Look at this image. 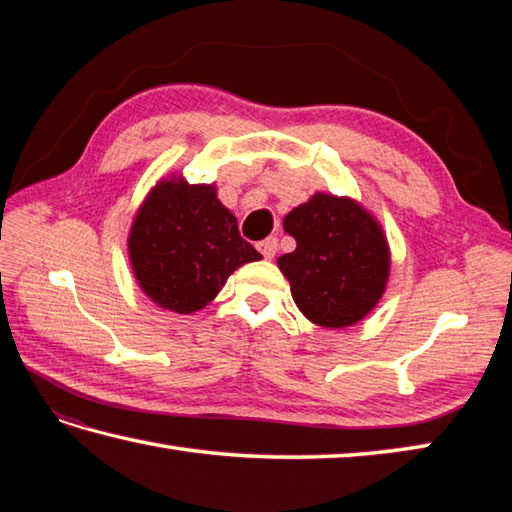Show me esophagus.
Masks as SVG:
<instances>
[{
    "label": "esophagus",
    "mask_w": 512,
    "mask_h": 512,
    "mask_svg": "<svg viewBox=\"0 0 512 512\" xmlns=\"http://www.w3.org/2000/svg\"><path fill=\"white\" fill-rule=\"evenodd\" d=\"M257 250L262 253L266 259H273L277 255V237H266L257 244Z\"/></svg>",
    "instance_id": "esophagus-1"
}]
</instances>
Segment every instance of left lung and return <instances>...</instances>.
<instances>
[{"label":"left lung","mask_w":512,"mask_h":512,"mask_svg":"<svg viewBox=\"0 0 512 512\" xmlns=\"http://www.w3.org/2000/svg\"><path fill=\"white\" fill-rule=\"evenodd\" d=\"M284 231L297 248L281 255L277 266L308 321L341 330L378 306L391 250L383 226L361 202L319 191L284 217Z\"/></svg>","instance_id":"8db88e82"}]
</instances>
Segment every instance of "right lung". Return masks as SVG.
<instances>
[{"mask_svg":"<svg viewBox=\"0 0 512 512\" xmlns=\"http://www.w3.org/2000/svg\"><path fill=\"white\" fill-rule=\"evenodd\" d=\"M140 290L158 308L193 314L217 297L237 268L262 255L244 242L215 184L160 178L140 202L127 235Z\"/></svg>","mask_w":512,"mask_h":512,"instance_id":"add662e5","label":"right lung"}]
</instances>
